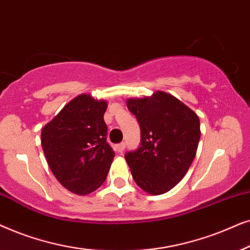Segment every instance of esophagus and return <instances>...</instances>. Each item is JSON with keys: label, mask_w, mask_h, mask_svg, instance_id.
<instances>
[{"label": "esophagus", "mask_w": 250, "mask_h": 250, "mask_svg": "<svg viewBox=\"0 0 250 250\" xmlns=\"http://www.w3.org/2000/svg\"><path fill=\"white\" fill-rule=\"evenodd\" d=\"M115 148H116V151H118V152H120V153H121V152L123 151V149H125V142L120 143V144H118V145H116V146H115Z\"/></svg>", "instance_id": "1"}]
</instances>
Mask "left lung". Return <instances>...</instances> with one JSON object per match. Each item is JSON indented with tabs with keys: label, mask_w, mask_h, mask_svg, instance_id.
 Returning a JSON list of instances; mask_svg holds the SVG:
<instances>
[{
	"label": "left lung",
	"mask_w": 250,
	"mask_h": 250,
	"mask_svg": "<svg viewBox=\"0 0 250 250\" xmlns=\"http://www.w3.org/2000/svg\"><path fill=\"white\" fill-rule=\"evenodd\" d=\"M141 128V144L125 154L134 181L153 195L164 194L188 172L200 139L198 115L174 96L128 99Z\"/></svg>",
	"instance_id": "left-lung-1"
}]
</instances>
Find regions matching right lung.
Segmentation results:
<instances>
[{"mask_svg":"<svg viewBox=\"0 0 250 250\" xmlns=\"http://www.w3.org/2000/svg\"><path fill=\"white\" fill-rule=\"evenodd\" d=\"M105 101L80 95L44 125L41 143L52 174L75 194L94 192L105 182L114 158L106 142Z\"/></svg>","mask_w":250,"mask_h":250,"instance_id":"obj_1","label":"right lung"}]
</instances>
